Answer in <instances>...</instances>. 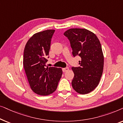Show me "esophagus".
<instances>
[{
	"label": "esophagus",
	"mask_w": 123,
	"mask_h": 123,
	"mask_svg": "<svg viewBox=\"0 0 123 123\" xmlns=\"http://www.w3.org/2000/svg\"><path fill=\"white\" fill-rule=\"evenodd\" d=\"M68 70H69V68H68V67H65V68H63V72H65L68 71Z\"/></svg>",
	"instance_id": "1"
}]
</instances>
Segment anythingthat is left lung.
<instances>
[{"label":"left lung","mask_w":123,"mask_h":123,"mask_svg":"<svg viewBox=\"0 0 123 123\" xmlns=\"http://www.w3.org/2000/svg\"><path fill=\"white\" fill-rule=\"evenodd\" d=\"M64 35L69 40L74 56H79L78 67L72 68L74 76L72 81L74 90L87 94L95 89L100 82L104 69V55L98 38L85 28H71Z\"/></svg>","instance_id":"1"}]
</instances>
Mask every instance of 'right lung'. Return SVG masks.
<instances>
[{
  "label": "right lung",
  "mask_w": 123,
  "mask_h": 123,
  "mask_svg": "<svg viewBox=\"0 0 123 123\" xmlns=\"http://www.w3.org/2000/svg\"><path fill=\"white\" fill-rule=\"evenodd\" d=\"M54 32V30H48L35 33L25 48L23 63L25 72L32 90L39 95L53 93L63 73L61 68L46 67Z\"/></svg>",
  "instance_id": "add662e5"
}]
</instances>
